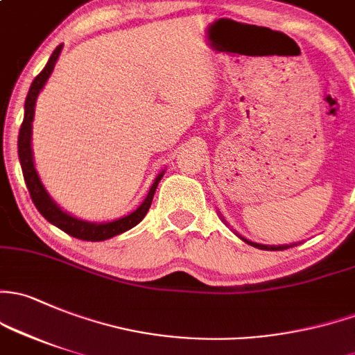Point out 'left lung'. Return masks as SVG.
I'll list each match as a JSON object with an SVG mask.
<instances>
[{
    "label": "left lung",
    "instance_id": "1",
    "mask_svg": "<svg viewBox=\"0 0 355 355\" xmlns=\"http://www.w3.org/2000/svg\"><path fill=\"white\" fill-rule=\"evenodd\" d=\"M245 240V238H243ZM246 243L248 245H253V246H257V248H260V250H286L287 246L286 245H282V246H267V245H259V243H252V241H248V240H245Z\"/></svg>",
    "mask_w": 355,
    "mask_h": 355
}]
</instances>
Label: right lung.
<instances>
[{
    "label": "right lung",
    "mask_w": 355,
    "mask_h": 355,
    "mask_svg": "<svg viewBox=\"0 0 355 355\" xmlns=\"http://www.w3.org/2000/svg\"><path fill=\"white\" fill-rule=\"evenodd\" d=\"M61 49L62 46L55 47V51L52 52L49 61H47L46 68L37 74L35 80L32 81V87L28 89L27 100H25L24 122H21L20 134H18V158H20L21 171H24L25 184H27L30 197H32V202L35 204V207L39 209V212L47 219V221L52 223L54 226H58L59 230H62L64 233H68L69 236L78 238V240L103 241L109 240L112 236H117V234L124 233V231L130 230V227H134L143 221L144 216L148 214L149 207H151L153 196H155V190L158 187V182L162 180L163 173H159L158 177H156L155 184L149 189L148 197L136 211L130 212L129 216H124V218L115 219V221L112 223H100V225H96V223L81 221V219L73 218V216L61 211V209L58 207V204L51 199L49 193L44 189V185L40 184V178L39 175H37L35 166H33L32 143H30V139H32V121L33 112H35V100L37 96H39L40 89L46 85V81L49 80L52 69H54L55 66V61H58L59 54H61Z\"/></svg>",
    "instance_id": "add662e5"
}]
</instances>
